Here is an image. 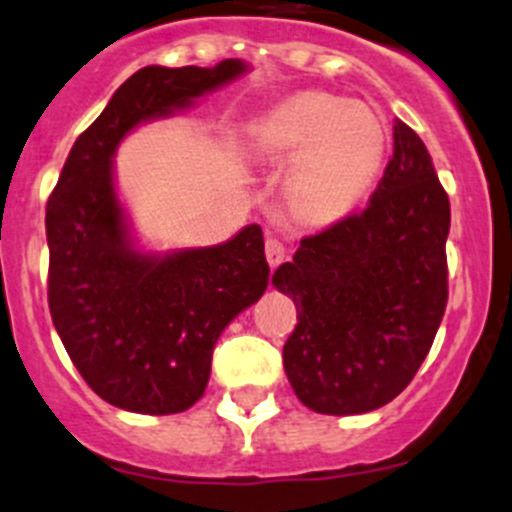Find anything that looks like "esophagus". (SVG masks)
I'll return each instance as SVG.
<instances>
[{"label": "esophagus", "instance_id": "obj_1", "mask_svg": "<svg viewBox=\"0 0 512 512\" xmlns=\"http://www.w3.org/2000/svg\"><path fill=\"white\" fill-rule=\"evenodd\" d=\"M263 249H266V261L271 268H276L278 263H283V258H286V246L278 239H266V246H263Z\"/></svg>", "mask_w": 512, "mask_h": 512}]
</instances>
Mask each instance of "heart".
Listing matches in <instances>:
<instances>
[{"instance_id": "b5f03b06", "label": "heart", "mask_w": 512, "mask_h": 512, "mask_svg": "<svg viewBox=\"0 0 512 512\" xmlns=\"http://www.w3.org/2000/svg\"><path fill=\"white\" fill-rule=\"evenodd\" d=\"M249 141L266 164L291 161L286 199L301 219L333 221L381 174L388 131L371 106L328 91H298L258 116Z\"/></svg>"}]
</instances>
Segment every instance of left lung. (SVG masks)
I'll return each instance as SVG.
<instances>
[{
    "mask_svg": "<svg viewBox=\"0 0 512 512\" xmlns=\"http://www.w3.org/2000/svg\"><path fill=\"white\" fill-rule=\"evenodd\" d=\"M448 229L450 201L426 144L396 121L366 209L301 239L273 273L298 311L283 368L303 406L368 413L413 381L448 303Z\"/></svg>",
    "mask_w": 512,
    "mask_h": 512,
    "instance_id": "8db88e82",
    "label": "left lung"
}]
</instances>
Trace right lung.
Wrapping results in <instances>:
<instances>
[{"label":"right lung","instance_id":"obj_1","mask_svg":"<svg viewBox=\"0 0 512 512\" xmlns=\"http://www.w3.org/2000/svg\"><path fill=\"white\" fill-rule=\"evenodd\" d=\"M246 72L144 67L114 91L79 134L47 201L49 311L86 386L116 408L169 416L206 391L221 331L268 286L261 226L221 246L166 256L131 246L114 189L119 141L141 121L169 116Z\"/></svg>","mask_w":512,"mask_h":512}]
</instances>
